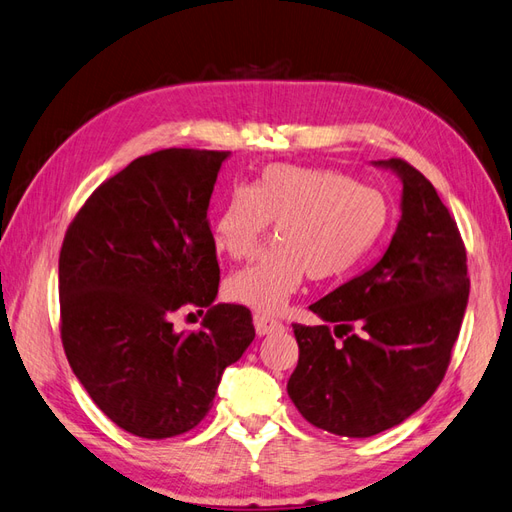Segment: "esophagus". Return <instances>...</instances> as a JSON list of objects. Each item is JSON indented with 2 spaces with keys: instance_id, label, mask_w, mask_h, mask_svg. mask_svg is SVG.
Returning a JSON list of instances; mask_svg holds the SVG:
<instances>
[{
  "instance_id": "obj_1",
  "label": "esophagus",
  "mask_w": 512,
  "mask_h": 512,
  "mask_svg": "<svg viewBox=\"0 0 512 512\" xmlns=\"http://www.w3.org/2000/svg\"><path fill=\"white\" fill-rule=\"evenodd\" d=\"M253 324H255V331H257L259 337H261V335H272V333L285 331V326H283L279 320L268 318V316H259V313L253 318Z\"/></svg>"
}]
</instances>
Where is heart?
I'll return each instance as SVG.
<instances>
[{
    "mask_svg": "<svg viewBox=\"0 0 512 512\" xmlns=\"http://www.w3.org/2000/svg\"><path fill=\"white\" fill-rule=\"evenodd\" d=\"M274 222L277 242L227 279L233 303L279 313L303 279L331 281L383 240L391 205L383 192L333 168L270 164L253 186H235L214 220V240L233 259L251 257Z\"/></svg>",
    "mask_w": 512,
    "mask_h": 512,
    "instance_id": "b5f03b06",
    "label": "heart"
}]
</instances>
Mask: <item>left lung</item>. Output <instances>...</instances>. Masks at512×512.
<instances>
[{"instance_id": "1", "label": "left lung", "mask_w": 512, "mask_h": 512, "mask_svg": "<svg viewBox=\"0 0 512 512\" xmlns=\"http://www.w3.org/2000/svg\"><path fill=\"white\" fill-rule=\"evenodd\" d=\"M372 164L402 183L396 233L372 268L309 305L320 326L294 324L287 381L309 424L352 439L402 424L435 393L469 298L465 246L435 186L396 157Z\"/></svg>"}]
</instances>
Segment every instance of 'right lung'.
<instances>
[{
	"instance_id": "1",
	"label": "right lung",
	"mask_w": 512,
	"mask_h": 512,
	"mask_svg": "<svg viewBox=\"0 0 512 512\" xmlns=\"http://www.w3.org/2000/svg\"><path fill=\"white\" fill-rule=\"evenodd\" d=\"M229 155H142L90 194L64 235V352L99 409L142 439L199 424L222 372L255 339L251 311L214 303L220 268L207 209ZM186 304L208 309L199 332L174 331Z\"/></svg>"
}]
</instances>
